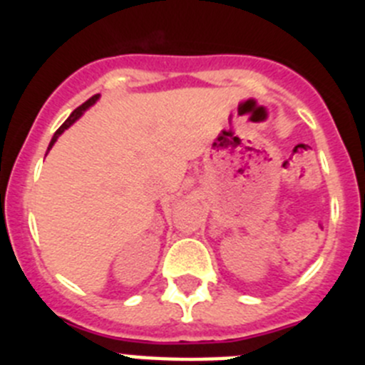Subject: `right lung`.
<instances>
[{"label": "right lung", "mask_w": 365, "mask_h": 365, "mask_svg": "<svg viewBox=\"0 0 365 365\" xmlns=\"http://www.w3.org/2000/svg\"><path fill=\"white\" fill-rule=\"evenodd\" d=\"M96 98H98V95L91 96V98H89V100H86V102H83V104H82V106H78V108H76V109H74V111H73V113H71V117H69V118H67V120H66V122H63V124H62V125H60V128H58V130H56V133H54V137H53V140H51L49 148H53V144H54V143H56V138H58V135H62V131H63V130H67V128H69V125H71V124H73V122H74V120H76V118H78V117H80V115H82V113H83V111H86V109H87V108H89V106H93V104H95V102H96Z\"/></svg>", "instance_id": "1"}]
</instances>
